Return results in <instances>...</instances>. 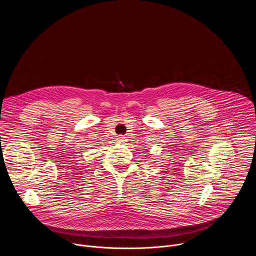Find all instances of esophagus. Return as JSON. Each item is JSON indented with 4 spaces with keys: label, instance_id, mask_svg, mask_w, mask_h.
Returning <instances> with one entry per match:
<instances>
[{
    "label": "esophagus",
    "instance_id": "esophagus-1",
    "mask_svg": "<svg viewBox=\"0 0 256 256\" xmlns=\"http://www.w3.org/2000/svg\"><path fill=\"white\" fill-rule=\"evenodd\" d=\"M118 140L120 142H126V138L124 136H118Z\"/></svg>",
    "mask_w": 256,
    "mask_h": 256
}]
</instances>
